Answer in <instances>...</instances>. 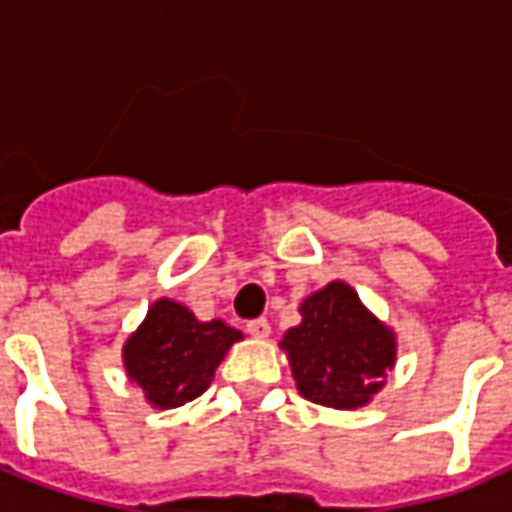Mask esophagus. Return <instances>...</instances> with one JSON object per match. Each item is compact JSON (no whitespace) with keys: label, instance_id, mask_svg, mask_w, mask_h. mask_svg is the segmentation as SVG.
<instances>
[{"label":"esophagus","instance_id":"34e87169","mask_svg":"<svg viewBox=\"0 0 512 512\" xmlns=\"http://www.w3.org/2000/svg\"><path fill=\"white\" fill-rule=\"evenodd\" d=\"M248 334L256 336V339H264L269 336V320L267 318H256V320H248Z\"/></svg>","mask_w":512,"mask_h":512}]
</instances>
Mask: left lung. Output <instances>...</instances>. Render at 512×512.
<instances>
[{"label":"left lung","mask_w":512,"mask_h":512,"mask_svg":"<svg viewBox=\"0 0 512 512\" xmlns=\"http://www.w3.org/2000/svg\"><path fill=\"white\" fill-rule=\"evenodd\" d=\"M296 387L328 408H358L379 392L395 363V336L344 283H328L301 304V323L280 342Z\"/></svg>","instance_id":"1"}]
</instances>
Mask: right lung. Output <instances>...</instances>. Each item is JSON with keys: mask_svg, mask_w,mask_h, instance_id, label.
Here are the masks:
<instances>
[{"mask_svg": "<svg viewBox=\"0 0 512 512\" xmlns=\"http://www.w3.org/2000/svg\"><path fill=\"white\" fill-rule=\"evenodd\" d=\"M240 336L221 320L200 323L186 307L160 299L125 344V368L152 406H184L211 387L224 352Z\"/></svg>", "mask_w": 512, "mask_h": 512, "instance_id": "1", "label": "right lung"}]
</instances>
